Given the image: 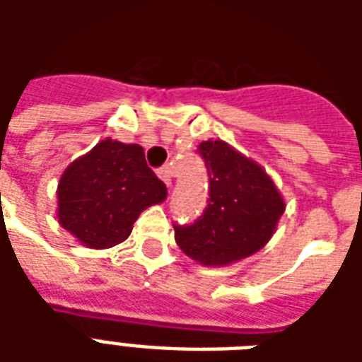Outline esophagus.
I'll use <instances>...</instances> for the list:
<instances>
[{
	"instance_id": "esophagus-1",
	"label": "esophagus",
	"mask_w": 362,
	"mask_h": 362,
	"mask_svg": "<svg viewBox=\"0 0 362 362\" xmlns=\"http://www.w3.org/2000/svg\"><path fill=\"white\" fill-rule=\"evenodd\" d=\"M157 174H158V178H160V180L165 182V184H166V186H168V188L173 186V176H174V173H173V168H170V166H163V168H158Z\"/></svg>"
}]
</instances>
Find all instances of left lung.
Listing matches in <instances>:
<instances>
[{
    "instance_id": "1",
    "label": "left lung",
    "mask_w": 362,
    "mask_h": 362,
    "mask_svg": "<svg viewBox=\"0 0 362 362\" xmlns=\"http://www.w3.org/2000/svg\"><path fill=\"white\" fill-rule=\"evenodd\" d=\"M197 153L209 176V199L194 223H174V238L199 264L228 266L272 238L285 204L266 170L225 141L199 143Z\"/></svg>"
}]
</instances>
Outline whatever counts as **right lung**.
I'll list each match as a JSON object with an SVG mask.
<instances>
[{
	"mask_svg": "<svg viewBox=\"0 0 362 362\" xmlns=\"http://www.w3.org/2000/svg\"><path fill=\"white\" fill-rule=\"evenodd\" d=\"M165 197L141 145L104 139L62 174L58 219L89 248H110L126 240L143 209Z\"/></svg>",
	"mask_w": 362,
	"mask_h": 362,
	"instance_id": "obj_1",
	"label": "right lung"
}]
</instances>
